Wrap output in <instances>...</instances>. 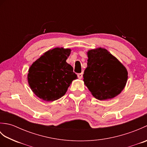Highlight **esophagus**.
<instances>
[{
	"label": "esophagus",
	"instance_id": "esophagus-1",
	"mask_svg": "<svg viewBox=\"0 0 147 147\" xmlns=\"http://www.w3.org/2000/svg\"><path fill=\"white\" fill-rule=\"evenodd\" d=\"M82 77H83V73H82L78 74V78L79 79H82Z\"/></svg>",
	"mask_w": 147,
	"mask_h": 147
}]
</instances>
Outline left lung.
<instances>
[{
    "mask_svg": "<svg viewBox=\"0 0 147 147\" xmlns=\"http://www.w3.org/2000/svg\"><path fill=\"white\" fill-rule=\"evenodd\" d=\"M87 55L83 81L92 95L99 100H105L120 94L127 80L125 66L104 48L89 50Z\"/></svg>",
    "mask_w": 147,
    "mask_h": 147,
    "instance_id": "8db88e82",
    "label": "left lung"
}]
</instances>
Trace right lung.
I'll use <instances>...</instances> for the list:
<instances>
[{
	"mask_svg": "<svg viewBox=\"0 0 147 147\" xmlns=\"http://www.w3.org/2000/svg\"><path fill=\"white\" fill-rule=\"evenodd\" d=\"M71 51L63 47L49 50L29 68V86L40 99L51 102L61 98L72 82L78 78L73 67L66 62Z\"/></svg>",
	"mask_w": 147,
	"mask_h": 147,
	"instance_id": "obj_1",
	"label": "right lung"
}]
</instances>
